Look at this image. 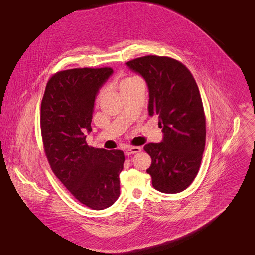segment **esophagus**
Segmentation results:
<instances>
[{"mask_svg": "<svg viewBox=\"0 0 255 255\" xmlns=\"http://www.w3.org/2000/svg\"><path fill=\"white\" fill-rule=\"evenodd\" d=\"M140 151H141L140 146H129V148L125 151V154L127 156H130V155H133V154H136V153H138Z\"/></svg>", "mask_w": 255, "mask_h": 255, "instance_id": "esophagus-1", "label": "esophagus"}]
</instances>
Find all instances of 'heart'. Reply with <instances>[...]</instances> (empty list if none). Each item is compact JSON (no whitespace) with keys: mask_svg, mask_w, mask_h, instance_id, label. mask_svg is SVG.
Masks as SVG:
<instances>
[{"mask_svg":"<svg viewBox=\"0 0 255 255\" xmlns=\"http://www.w3.org/2000/svg\"><path fill=\"white\" fill-rule=\"evenodd\" d=\"M134 78H136V77H128V78H125V79H123V82L121 83V86H122V85H123V84H125V83H128V82H130V80L134 79Z\"/></svg>","mask_w":255,"mask_h":255,"instance_id":"heart-1","label":"heart"}]
</instances>
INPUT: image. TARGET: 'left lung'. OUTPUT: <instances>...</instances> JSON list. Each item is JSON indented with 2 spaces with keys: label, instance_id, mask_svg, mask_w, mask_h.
Here are the masks:
<instances>
[{
  "label": "left lung",
  "instance_id": "left-lung-1",
  "mask_svg": "<svg viewBox=\"0 0 255 255\" xmlns=\"http://www.w3.org/2000/svg\"><path fill=\"white\" fill-rule=\"evenodd\" d=\"M149 89V115L158 116L163 139L143 150L152 158L146 169L153 187L163 193L184 191L195 179L206 144V117L194 77L181 62L145 56L126 63Z\"/></svg>",
  "mask_w": 255,
  "mask_h": 255
}]
</instances>
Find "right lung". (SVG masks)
Returning a JSON list of instances; mask_svg holds the SVG:
<instances>
[{
	"label": "right lung",
	"instance_id": "1",
	"mask_svg": "<svg viewBox=\"0 0 255 255\" xmlns=\"http://www.w3.org/2000/svg\"><path fill=\"white\" fill-rule=\"evenodd\" d=\"M113 73L109 67L60 71L48 80L41 102L40 124L50 167L78 202L93 210L118 199L125 161L122 151L94 149L86 141L98 92Z\"/></svg>",
	"mask_w": 255,
	"mask_h": 255
}]
</instances>
